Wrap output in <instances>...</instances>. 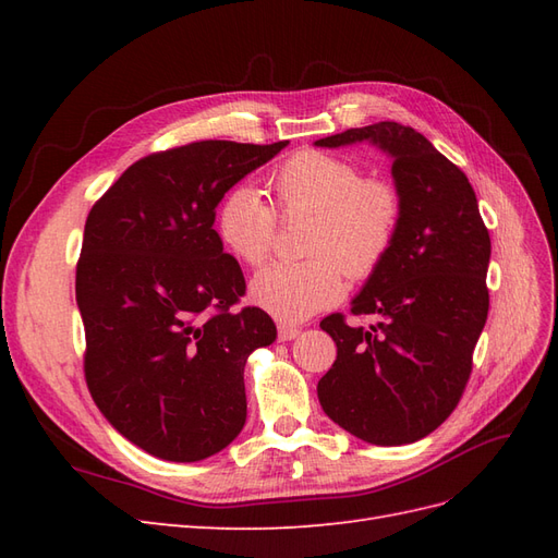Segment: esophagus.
Masks as SVG:
<instances>
[{"label": "esophagus", "instance_id": "1", "mask_svg": "<svg viewBox=\"0 0 558 558\" xmlns=\"http://www.w3.org/2000/svg\"><path fill=\"white\" fill-rule=\"evenodd\" d=\"M298 335H300V328H298V326L279 324V340H281V342H291V340H295Z\"/></svg>", "mask_w": 558, "mask_h": 558}]
</instances>
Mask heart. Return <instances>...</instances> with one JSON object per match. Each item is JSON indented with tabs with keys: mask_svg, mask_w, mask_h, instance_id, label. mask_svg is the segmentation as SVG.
Segmentation results:
<instances>
[{
	"mask_svg": "<svg viewBox=\"0 0 558 558\" xmlns=\"http://www.w3.org/2000/svg\"><path fill=\"white\" fill-rule=\"evenodd\" d=\"M286 216L314 214L310 253L302 263H272L251 279L253 305L279 320H305L344 293L342 267L365 277L381 263L398 230L400 199L391 185L361 177L340 156L302 150L272 177ZM218 240L244 265H260L275 240L277 214L260 189L238 183L214 216Z\"/></svg>",
	"mask_w": 558,
	"mask_h": 558,
	"instance_id": "1",
	"label": "heart"
}]
</instances>
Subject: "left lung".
<instances>
[{
    "instance_id": "8db88e82",
    "label": "left lung",
    "mask_w": 558,
    "mask_h": 558,
    "mask_svg": "<svg viewBox=\"0 0 558 558\" xmlns=\"http://www.w3.org/2000/svg\"><path fill=\"white\" fill-rule=\"evenodd\" d=\"M373 144L391 158L400 218L391 248L351 300L375 326L320 320L337 359L316 391L347 433L379 447L433 433L461 400L488 314L492 240L468 177L424 134L393 121L351 128L314 146Z\"/></svg>"
}]
</instances>
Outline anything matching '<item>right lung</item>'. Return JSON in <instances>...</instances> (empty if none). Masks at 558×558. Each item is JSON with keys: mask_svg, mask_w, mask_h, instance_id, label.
Listing matches in <instances>:
<instances>
[{"mask_svg": "<svg viewBox=\"0 0 558 558\" xmlns=\"http://www.w3.org/2000/svg\"><path fill=\"white\" fill-rule=\"evenodd\" d=\"M286 144L162 150L128 167L88 214L76 265L86 381L109 424L156 459H209L244 428V365L277 326L258 307L230 312L246 283L214 216Z\"/></svg>", "mask_w": 558, "mask_h": 558, "instance_id": "obj_1", "label": "right lung"}]
</instances>
